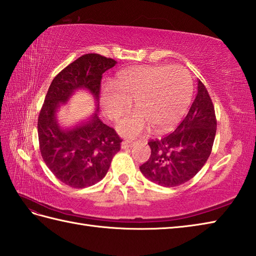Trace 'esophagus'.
I'll return each instance as SVG.
<instances>
[{
    "label": "esophagus",
    "instance_id": "obj_1",
    "mask_svg": "<svg viewBox=\"0 0 256 256\" xmlns=\"http://www.w3.org/2000/svg\"><path fill=\"white\" fill-rule=\"evenodd\" d=\"M136 142H132V140H124V142H122V149H128L130 147H132Z\"/></svg>",
    "mask_w": 256,
    "mask_h": 256
}]
</instances>
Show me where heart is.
<instances>
[{"label":"heart","mask_w":256,"mask_h":256,"mask_svg":"<svg viewBox=\"0 0 256 256\" xmlns=\"http://www.w3.org/2000/svg\"><path fill=\"white\" fill-rule=\"evenodd\" d=\"M112 85L102 88L100 102L112 119L120 118L134 100L137 112L119 122L118 132L127 138L166 132L176 126L191 102L190 76L180 66L144 65L119 72Z\"/></svg>","instance_id":"obj_1"}]
</instances>
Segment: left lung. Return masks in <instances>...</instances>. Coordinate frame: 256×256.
<instances>
[{
    "label": "left lung",
    "mask_w": 256,
    "mask_h": 256,
    "mask_svg": "<svg viewBox=\"0 0 256 256\" xmlns=\"http://www.w3.org/2000/svg\"><path fill=\"white\" fill-rule=\"evenodd\" d=\"M216 132L214 106L206 86L198 80V94L189 112L174 132L150 140V158L140 166V171L162 186L184 184L206 162Z\"/></svg>",
    "instance_id": "left-lung-1"
}]
</instances>
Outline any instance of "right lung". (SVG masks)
<instances>
[{"label": "right lung", "mask_w": 256, "mask_h": 256, "mask_svg": "<svg viewBox=\"0 0 256 256\" xmlns=\"http://www.w3.org/2000/svg\"><path fill=\"white\" fill-rule=\"evenodd\" d=\"M116 62L99 54L82 55L55 76L46 94L38 122L40 150L53 174L72 188L82 189L100 181L122 140L99 119L98 107L87 122L70 129L60 126L57 109L80 90L90 92L98 106L102 74Z\"/></svg>", "instance_id": "right-lung-1"}]
</instances>
